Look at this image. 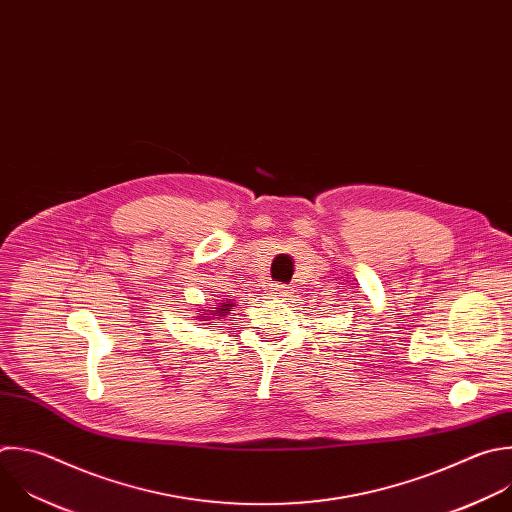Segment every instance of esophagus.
Returning a JSON list of instances; mask_svg holds the SVG:
<instances>
[{
	"instance_id": "obj_1",
	"label": "esophagus",
	"mask_w": 512,
	"mask_h": 512,
	"mask_svg": "<svg viewBox=\"0 0 512 512\" xmlns=\"http://www.w3.org/2000/svg\"><path fill=\"white\" fill-rule=\"evenodd\" d=\"M291 293H293V289H291L289 285H271V295H273V297L285 299V297H289Z\"/></svg>"
}]
</instances>
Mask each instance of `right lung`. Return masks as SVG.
Here are the masks:
<instances>
[{
  "label": "right lung",
  "mask_w": 512,
  "mask_h": 512,
  "mask_svg": "<svg viewBox=\"0 0 512 512\" xmlns=\"http://www.w3.org/2000/svg\"><path fill=\"white\" fill-rule=\"evenodd\" d=\"M233 307H235V303H233V299H225V301H221V305H215V307H209V309H199L201 313L197 315V321H209V323H213V319H223V317H227L231 311H233Z\"/></svg>",
  "instance_id": "1"
}]
</instances>
